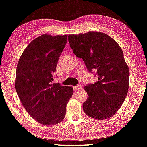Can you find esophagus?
<instances>
[{
	"label": "esophagus",
	"mask_w": 147,
	"mask_h": 147,
	"mask_svg": "<svg viewBox=\"0 0 147 147\" xmlns=\"http://www.w3.org/2000/svg\"><path fill=\"white\" fill-rule=\"evenodd\" d=\"M73 88H74V90H75V91H77V90L81 89L82 87L80 84H79V85H77V86H74Z\"/></svg>",
	"instance_id": "1"
}]
</instances>
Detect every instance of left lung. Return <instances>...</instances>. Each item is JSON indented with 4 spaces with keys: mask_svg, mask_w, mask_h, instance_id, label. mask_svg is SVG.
Instances as JSON below:
<instances>
[{
    "mask_svg": "<svg viewBox=\"0 0 147 147\" xmlns=\"http://www.w3.org/2000/svg\"><path fill=\"white\" fill-rule=\"evenodd\" d=\"M68 41L88 70H97L98 75L97 82L84 86L88 98L83 110L97 120L112 117L122 106L129 89V69L122 49L111 37L101 32L69 35Z\"/></svg>",
    "mask_w": 147,
    "mask_h": 147,
    "instance_id": "1",
    "label": "left lung"
}]
</instances>
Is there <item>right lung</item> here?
Masks as SVG:
<instances>
[{"mask_svg":"<svg viewBox=\"0 0 147 147\" xmlns=\"http://www.w3.org/2000/svg\"><path fill=\"white\" fill-rule=\"evenodd\" d=\"M67 35H42L32 41L18 61L15 88L22 106L39 123L53 125L63 120L71 86L52 83Z\"/></svg>","mask_w":147,"mask_h":147,"instance_id":"obj_1","label":"right lung"}]
</instances>
